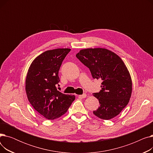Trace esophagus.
<instances>
[{"mask_svg": "<svg viewBox=\"0 0 153 153\" xmlns=\"http://www.w3.org/2000/svg\"><path fill=\"white\" fill-rule=\"evenodd\" d=\"M86 96H87V95L85 94H82V95H79L78 97L79 98H85Z\"/></svg>", "mask_w": 153, "mask_h": 153, "instance_id": "obj_1", "label": "esophagus"}]
</instances>
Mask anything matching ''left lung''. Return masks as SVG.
Masks as SVG:
<instances>
[{
  "instance_id": "obj_1",
  "label": "left lung",
  "mask_w": 153,
  "mask_h": 153,
  "mask_svg": "<svg viewBox=\"0 0 153 153\" xmlns=\"http://www.w3.org/2000/svg\"><path fill=\"white\" fill-rule=\"evenodd\" d=\"M76 57L89 69L93 79L102 80V89L93 94L100 103L93 114L103 120L118 115L129 102L132 92L131 76L123 61L105 48L82 50Z\"/></svg>"
}]
</instances>
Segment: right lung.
<instances>
[{
    "instance_id": "right-lung-1",
    "label": "right lung",
    "mask_w": 153,
    "mask_h": 153,
    "mask_svg": "<svg viewBox=\"0 0 153 153\" xmlns=\"http://www.w3.org/2000/svg\"><path fill=\"white\" fill-rule=\"evenodd\" d=\"M68 48L46 51L36 57L28 71L25 90L31 105L48 120L58 118L67 111L75 100L74 95H66L56 89L60 81L59 70L70 52Z\"/></svg>"
}]
</instances>
